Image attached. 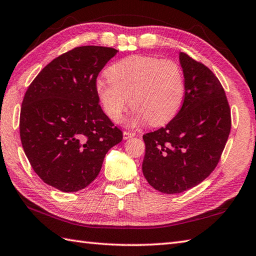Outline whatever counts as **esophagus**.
<instances>
[{
	"instance_id": "esophagus-1",
	"label": "esophagus",
	"mask_w": 256,
	"mask_h": 256,
	"mask_svg": "<svg viewBox=\"0 0 256 256\" xmlns=\"http://www.w3.org/2000/svg\"><path fill=\"white\" fill-rule=\"evenodd\" d=\"M135 132H128V131H125L124 133H123V138H124V140H128V138H133V136H135Z\"/></svg>"
}]
</instances>
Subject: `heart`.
<instances>
[{
  "label": "heart",
  "mask_w": 256,
  "mask_h": 256,
  "mask_svg": "<svg viewBox=\"0 0 256 256\" xmlns=\"http://www.w3.org/2000/svg\"><path fill=\"white\" fill-rule=\"evenodd\" d=\"M108 78H98L95 91L104 113L118 122L130 102L133 108L128 125L148 121L153 125L171 120L181 108L184 78L172 60L133 55L108 68Z\"/></svg>",
  "instance_id": "1"
}]
</instances>
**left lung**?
I'll return each instance as SVG.
<instances>
[{"label": "left lung", "mask_w": 256, "mask_h": 256, "mask_svg": "<svg viewBox=\"0 0 256 256\" xmlns=\"http://www.w3.org/2000/svg\"><path fill=\"white\" fill-rule=\"evenodd\" d=\"M180 64L185 88L181 110L164 128L143 135V174L165 194L203 182L216 168L231 131V110L218 78L183 52Z\"/></svg>", "instance_id": "left-lung-1"}]
</instances>
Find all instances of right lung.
Listing matches in <instances>:
<instances>
[{"mask_svg":"<svg viewBox=\"0 0 256 256\" xmlns=\"http://www.w3.org/2000/svg\"><path fill=\"white\" fill-rule=\"evenodd\" d=\"M118 51L75 48L48 63L24 95L20 136L34 172L62 192H78L101 171L123 133L103 112L96 78Z\"/></svg>","mask_w":256,"mask_h":256,"instance_id":"obj_1","label":"right lung"}]
</instances>
